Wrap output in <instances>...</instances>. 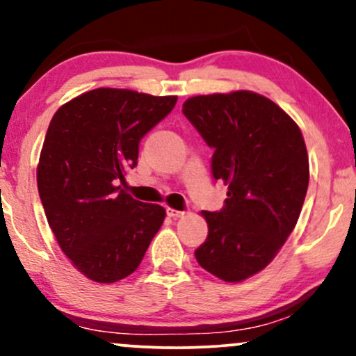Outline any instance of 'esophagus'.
I'll list each match as a JSON object with an SVG mask.
<instances>
[{
  "label": "esophagus",
  "mask_w": 356,
  "mask_h": 356,
  "mask_svg": "<svg viewBox=\"0 0 356 356\" xmlns=\"http://www.w3.org/2000/svg\"><path fill=\"white\" fill-rule=\"evenodd\" d=\"M165 212H167V216H169V218H174V219L184 216V211H175V209H172V207H167Z\"/></svg>",
  "instance_id": "obj_1"
}]
</instances>
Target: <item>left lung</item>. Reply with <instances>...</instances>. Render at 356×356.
I'll return each instance as SVG.
<instances>
[{"label": "left lung", "instance_id": "1", "mask_svg": "<svg viewBox=\"0 0 356 356\" xmlns=\"http://www.w3.org/2000/svg\"><path fill=\"white\" fill-rule=\"evenodd\" d=\"M182 113L214 149V181L227 186L222 209L204 211L209 234L195 259L238 283L266 268L295 229L309 181L303 136L275 102L246 90L192 97Z\"/></svg>", "mask_w": 356, "mask_h": 356}]
</instances>
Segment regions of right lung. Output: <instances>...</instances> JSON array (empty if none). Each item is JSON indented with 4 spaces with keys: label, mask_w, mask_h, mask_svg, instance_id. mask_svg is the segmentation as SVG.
Wrapping results in <instances>:
<instances>
[{
    "label": "right lung",
    "mask_w": 356,
    "mask_h": 356,
    "mask_svg": "<svg viewBox=\"0 0 356 356\" xmlns=\"http://www.w3.org/2000/svg\"><path fill=\"white\" fill-rule=\"evenodd\" d=\"M177 97L97 88L56 110L36 181L53 234L73 266L97 283L124 280L140 264L165 211L122 189L138 144Z\"/></svg>",
    "instance_id": "add662e5"
}]
</instances>
